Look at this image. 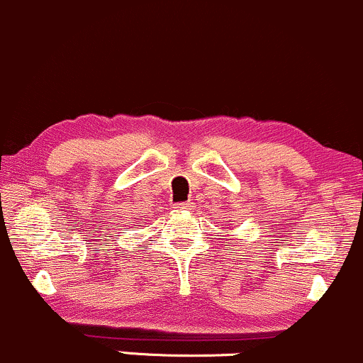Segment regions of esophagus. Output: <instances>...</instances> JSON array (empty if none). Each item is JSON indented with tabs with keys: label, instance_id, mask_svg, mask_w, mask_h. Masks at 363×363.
<instances>
[{
	"label": "esophagus",
	"instance_id": "esophagus-1",
	"mask_svg": "<svg viewBox=\"0 0 363 363\" xmlns=\"http://www.w3.org/2000/svg\"><path fill=\"white\" fill-rule=\"evenodd\" d=\"M177 209L178 211H185V213H192L195 209V203L194 202H182V203H177Z\"/></svg>",
	"mask_w": 363,
	"mask_h": 363
}]
</instances>
